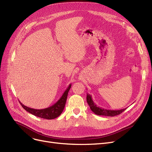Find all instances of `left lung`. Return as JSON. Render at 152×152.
Wrapping results in <instances>:
<instances>
[{"instance_id":"obj_1","label":"left lung","mask_w":152,"mask_h":152,"mask_svg":"<svg viewBox=\"0 0 152 152\" xmlns=\"http://www.w3.org/2000/svg\"><path fill=\"white\" fill-rule=\"evenodd\" d=\"M86 99H87V102L90 107V108L92 110V112H93L95 114L98 115L113 117L121 114L126 109V108H124V109L118 110H112L104 109L103 108H101L99 107H98V106L96 105L95 103L93 102V99H92V96L88 93L87 94Z\"/></svg>"}]
</instances>
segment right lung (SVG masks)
<instances>
[{"label": "right lung", "mask_w": 152, "mask_h": 152, "mask_svg": "<svg viewBox=\"0 0 152 152\" xmlns=\"http://www.w3.org/2000/svg\"><path fill=\"white\" fill-rule=\"evenodd\" d=\"M71 86H72L71 84L68 86L67 89L65 92H64V93L63 94L60 99H59L56 103L54 104L52 106H50V107L44 108V109L37 110V109H34V108H31L26 107V106L20 102V103L21 104L22 107L26 111H27L32 115H34L35 116L42 118L49 119V120L56 118V117L60 115L63 111L64 108H65V106L66 101L67 99L68 91L71 88Z\"/></svg>", "instance_id": "1"}]
</instances>
